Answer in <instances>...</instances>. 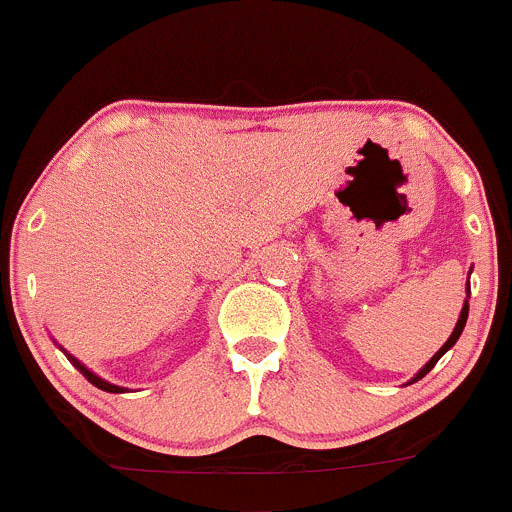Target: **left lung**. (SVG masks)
<instances>
[{
    "mask_svg": "<svg viewBox=\"0 0 512 512\" xmlns=\"http://www.w3.org/2000/svg\"><path fill=\"white\" fill-rule=\"evenodd\" d=\"M469 274H472V271H469ZM469 295H472V289H469V279H467V300H464V305H461V312H459V320H456V325H454V330H451V336H449V341L443 343L441 348H438L436 354L431 356V361H428V364L423 366V369H420L418 374H415L413 379H410V382H405V384H413V382H418V379H423L425 374L431 372L433 366H436V361L441 359L443 354H446V351H449V348H454V343L459 341V336H461V330H464V325H467V318H469Z\"/></svg>",
    "mask_w": 512,
    "mask_h": 512,
    "instance_id": "obj_1",
    "label": "left lung"
}]
</instances>
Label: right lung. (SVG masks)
I'll return each mask as SVG.
<instances>
[{
  "instance_id": "obj_1",
  "label": "right lung",
  "mask_w": 512,
  "mask_h": 512,
  "mask_svg": "<svg viewBox=\"0 0 512 512\" xmlns=\"http://www.w3.org/2000/svg\"><path fill=\"white\" fill-rule=\"evenodd\" d=\"M58 348H61V346H58ZM61 351H63V348H61ZM63 354H66V351H63ZM66 356H69V361H71V364H74L76 369H79V372L84 374V377H87V382H92L94 387H99V390H104V392H112V395H120V392H128V390H125V387H117V384L107 382V379H102V377H99V374H94L92 369H89V366H84V364H81V361L76 359V356H71V354H66Z\"/></svg>"
}]
</instances>
